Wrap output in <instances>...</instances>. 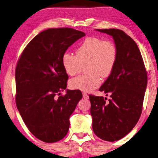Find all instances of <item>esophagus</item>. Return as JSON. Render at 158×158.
Here are the masks:
<instances>
[{"label":"esophagus","instance_id":"esophagus-1","mask_svg":"<svg viewBox=\"0 0 158 158\" xmlns=\"http://www.w3.org/2000/svg\"><path fill=\"white\" fill-rule=\"evenodd\" d=\"M83 98L85 99H88L89 98V95L86 93H83Z\"/></svg>","mask_w":158,"mask_h":158}]
</instances>
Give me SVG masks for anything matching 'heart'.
Instances as JSON below:
<instances>
[{"label":"heart","mask_w":158,"mask_h":158,"mask_svg":"<svg viewBox=\"0 0 158 158\" xmlns=\"http://www.w3.org/2000/svg\"><path fill=\"white\" fill-rule=\"evenodd\" d=\"M118 59V49L111 40L89 37L82 41L76 49V55L65 52L62 65L69 76L79 73L85 65L87 74L69 80L71 89L84 92L92 91L101 84V77L106 79L113 73Z\"/></svg>","instance_id":"b5f03b06"}]
</instances>
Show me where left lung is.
Returning a JSON list of instances; mask_svg holds the SVG:
<instances>
[{
	"label": "left lung",
	"instance_id": "obj_1",
	"mask_svg": "<svg viewBox=\"0 0 158 158\" xmlns=\"http://www.w3.org/2000/svg\"><path fill=\"white\" fill-rule=\"evenodd\" d=\"M110 35L118 49L113 73L100 88L110 99L89 95L93 130L107 141L127 135L139 119L147 85L146 69L136 42L121 30L96 29Z\"/></svg>",
	"mask_w": 158,
	"mask_h": 158
}]
</instances>
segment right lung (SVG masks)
<instances>
[{"label": "right lung", "instance_id": "obj_1", "mask_svg": "<svg viewBox=\"0 0 158 158\" xmlns=\"http://www.w3.org/2000/svg\"><path fill=\"white\" fill-rule=\"evenodd\" d=\"M85 36L71 28H49L40 33L23 49L15 69V100L29 131L44 142L65 137L82 93L67 90L68 75L62 56L69 47Z\"/></svg>", "mask_w": 158, "mask_h": 158}]
</instances>
